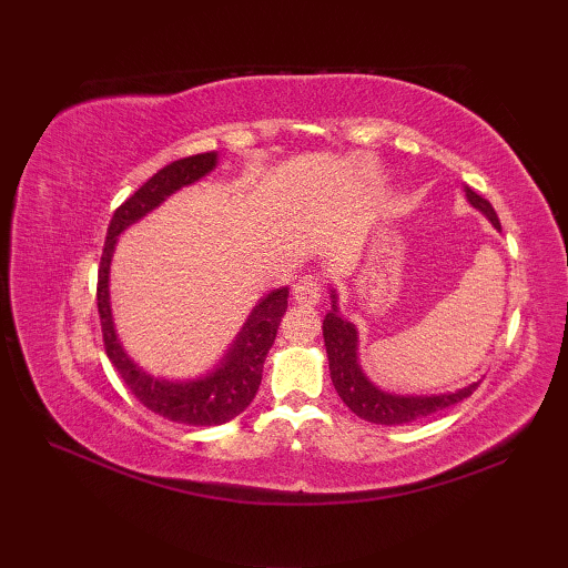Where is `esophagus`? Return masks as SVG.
I'll return each instance as SVG.
<instances>
[{"label": "esophagus", "instance_id": "esophagus-1", "mask_svg": "<svg viewBox=\"0 0 568 568\" xmlns=\"http://www.w3.org/2000/svg\"><path fill=\"white\" fill-rule=\"evenodd\" d=\"M322 293H324L322 275H317V273L303 275L295 285V303L303 307H315L322 300Z\"/></svg>", "mask_w": 568, "mask_h": 568}]
</instances>
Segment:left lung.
Returning <instances> with one entry per match:
<instances>
[{
	"label": "left lung",
	"mask_w": 568,
	"mask_h": 568,
	"mask_svg": "<svg viewBox=\"0 0 568 568\" xmlns=\"http://www.w3.org/2000/svg\"><path fill=\"white\" fill-rule=\"evenodd\" d=\"M466 197L474 204L476 210L484 212L493 226L500 229V220L493 204L480 197L478 192L466 187ZM332 312L322 322L324 329V346H327V356H329V373H332V383L336 393H339L346 407L352 409L354 415L361 419H368L373 425H407V422H415L419 417H429L439 409L452 407L456 403H462L464 397H468L478 388V383L468 385L464 390L456 393H446V395H425V397H403V395H390L376 388L358 366V334L352 322H346L339 317L336 312V297L332 295Z\"/></svg>",
	"instance_id": "1"
}]
</instances>
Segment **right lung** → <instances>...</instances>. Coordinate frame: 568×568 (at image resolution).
<instances>
[{
  "label": "right lung",
  "mask_w": 568,
  "mask_h": 568,
  "mask_svg": "<svg viewBox=\"0 0 568 568\" xmlns=\"http://www.w3.org/2000/svg\"><path fill=\"white\" fill-rule=\"evenodd\" d=\"M214 165V151L187 155V159L168 163L151 180H146V183H143L126 202L119 204L110 222V229H106L98 271V310L102 324V339L112 366L119 371V376L126 383L131 395H134L143 407H149L151 413L171 422L195 427L224 425V422L244 413L253 397H256L265 354H268V348L273 346L277 327H281V320L287 310V287L268 293L256 307H253L248 322L239 334V339L229 348L222 364L216 366L207 378L168 383L155 381L149 373L136 368L134 361L124 354L122 344L116 339L110 310V261L116 236L122 234L126 226L139 222L141 216H146L151 210L159 207V204L168 195H173L175 190L195 183L202 175H207Z\"/></svg>",
  "instance_id": "add662e5"
}]
</instances>
